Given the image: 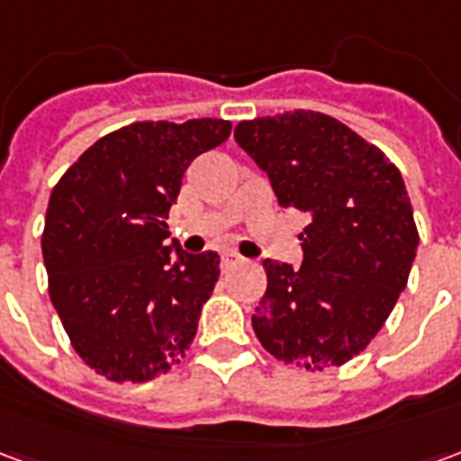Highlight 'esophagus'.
<instances>
[{
	"label": "esophagus",
	"mask_w": 461,
	"mask_h": 461,
	"mask_svg": "<svg viewBox=\"0 0 461 461\" xmlns=\"http://www.w3.org/2000/svg\"><path fill=\"white\" fill-rule=\"evenodd\" d=\"M237 264H244V257H240L237 251H224V254H221V267H224V269H231V267H237Z\"/></svg>",
	"instance_id": "34e87169"
}]
</instances>
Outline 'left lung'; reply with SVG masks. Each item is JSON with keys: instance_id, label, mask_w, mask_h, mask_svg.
Segmentation results:
<instances>
[{"instance_id": "left-lung-1", "label": "left lung", "mask_w": 461, "mask_h": 461, "mask_svg": "<svg viewBox=\"0 0 461 461\" xmlns=\"http://www.w3.org/2000/svg\"><path fill=\"white\" fill-rule=\"evenodd\" d=\"M269 175L281 207L309 214L303 261H264L267 294L251 316L271 356L306 370L343 366L375 339L415 261L402 175L375 145L330 115L289 111L234 128Z\"/></svg>"}]
</instances>
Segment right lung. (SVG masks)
Masks as SVG:
<instances>
[{
  "mask_svg": "<svg viewBox=\"0 0 461 461\" xmlns=\"http://www.w3.org/2000/svg\"><path fill=\"white\" fill-rule=\"evenodd\" d=\"M230 132L221 118L132 122L94 142L49 197V296L76 353L108 380L167 373L197 333L220 257L167 244L165 220L190 162Z\"/></svg>",
  "mask_w": 461,
  "mask_h": 461,
  "instance_id": "add662e5",
  "label": "right lung"
}]
</instances>
